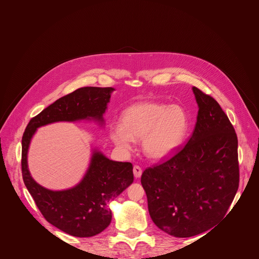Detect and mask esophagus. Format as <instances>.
<instances>
[{"instance_id": "34e87169", "label": "esophagus", "mask_w": 259, "mask_h": 259, "mask_svg": "<svg viewBox=\"0 0 259 259\" xmlns=\"http://www.w3.org/2000/svg\"><path fill=\"white\" fill-rule=\"evenodd\" d=\"M142 173H143V170L141 169V167H139V166L133 167V174H134L135 179H140L142 176Z\"/></svg>"}]
</instances>
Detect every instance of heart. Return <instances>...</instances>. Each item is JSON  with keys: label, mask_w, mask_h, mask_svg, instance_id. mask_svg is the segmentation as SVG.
Masks as SVG:
<instances>
[{"label": "heart", "mask_w": 259, "mask_h": 259, "mask_svg": "<svg viewBox=\"0 0 259 259\" xmlns=\"http://www.w3.org/2000/svg\"><path fill=\"white\" fill-rule=\"evenodd\" d=\"M189 126V114L183 106L141 102L122 112L120 125L109 128V138L124 152L131 151L134 142L142 140L144 153L160 160L182 146Z\"/></svg>", "instance_id": "heart-1"}]
</instances>
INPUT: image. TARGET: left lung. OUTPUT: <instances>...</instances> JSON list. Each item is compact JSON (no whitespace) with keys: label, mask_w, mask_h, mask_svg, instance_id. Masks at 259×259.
<instances>
[{"label":"left lung","mask_w":259,"mask_h":259,"mask_svg":"<svg viewBox=\"0 0 259 259\" xmlns=\"http://www.w3.org/2000/svg\"><path fill=\"white\" fill-rule=\"evenodd\" d=\"M198 106L192 137L164 164L148 168L142 186L153 223L175 237L206 232L226 215L237 192V137L222 107L192 88Z\"/></svg>","instance_id":"obj_1"}]
</instances>
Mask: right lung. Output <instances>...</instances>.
<instances>
[{"instance_id":"add662e5","label":"right lung","mask_w":259,"mask_h":259,"mask_svg":"<svg viewBox=\"0 0 259 259\" xmlns=\"http://www.w3.org/2000/svg\"><path fill=\"white\" fill-rule=\"evenodd\" d=\"M112 87H81L45 108L27 125L22 139V174L26 188L46 221L75 237H91L111 223L109 201L133 183L131 162L108 158L92 147L89 166L73 187L50 190L34 181L28 168V150L36 130L53 122L93 121L104 128V114L110 102Z\"/></svg>"}]
</instances>
